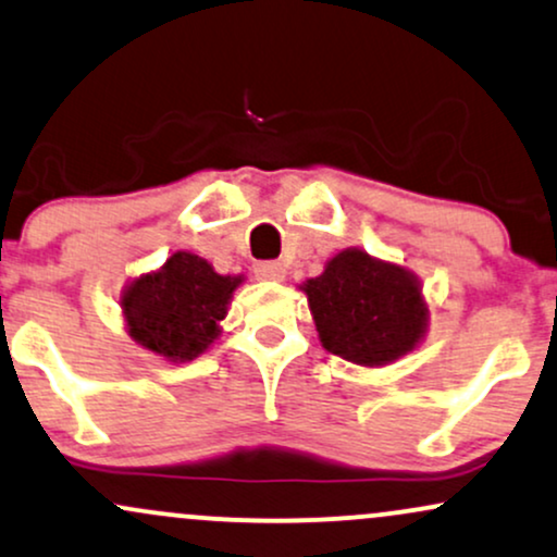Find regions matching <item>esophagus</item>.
Wrapping results in <instances>:
<instances>
[{"label":"esophagus","mask_w":557,"mask_h":557,"mask_svg":"<svg viewBox=\"0 0 557 557\" xmlns=\"http://www.w3.org/2000/svg\"><path fill=\"white\" fill-rule=\"evenodd\" d=\"M255 276L263 278V281H281L284 278L286 268L284 263H278V260H260V263H255Z\"/></svg>","instance_id":"esophagus-1"}]
</instances>
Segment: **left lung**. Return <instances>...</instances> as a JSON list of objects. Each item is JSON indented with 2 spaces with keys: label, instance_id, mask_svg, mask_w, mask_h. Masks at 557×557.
Returning <instances> with one entry per match:
<instances>
[{
  "label": "left lung",
  "instance_id": "left-lung-1",
  "mask_svg": "<svg viewBox=\"0 0 557 557\" xmlns=\"http://www.w3.org/2000/svg\"><path fill=\"white\" fill-rule=\"evenodd\" d=\"M320 342L357 364H388L422 338L428 307L407 268L344 250L305 284Z\"/></svg>",
  "mask_w": 557,
  "mask_h": 557
}]
</instances>
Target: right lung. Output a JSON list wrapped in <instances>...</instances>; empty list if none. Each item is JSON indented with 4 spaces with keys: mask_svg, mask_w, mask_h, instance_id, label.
<instances>
[{
    "mask_svg": "<svg viewBox=\"0 0 557 557\" xmlns=\"http://www.w3.org/2000/svg\"><path fill=\"white\" fill-rule=\"evenodd\" d=\"M242 276H221L193 252H174L161 271L127 286L122 310L129 336L172 362L195 359L213 338L226 315L232 292Z\"/></svg>",
    "mask_w": 557,
    "mask_h": 557,
    "instance_id": "right-lung-1",
    "label": "right lung"
}]
</instances>
